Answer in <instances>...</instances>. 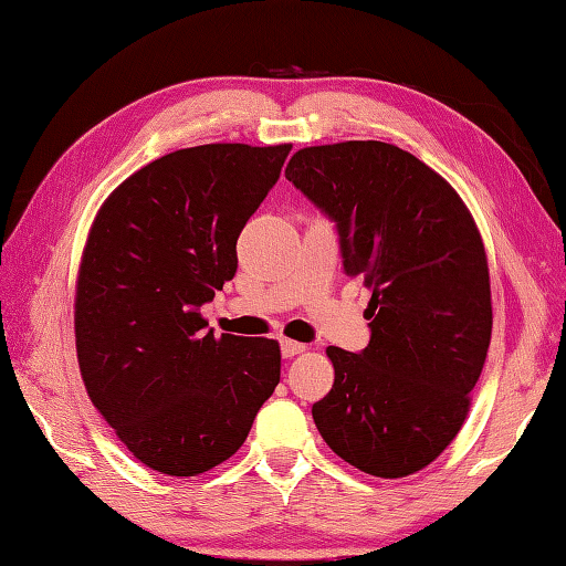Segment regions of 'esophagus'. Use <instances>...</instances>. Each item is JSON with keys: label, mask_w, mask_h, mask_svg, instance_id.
<instances>
[{"label": "esophagus", "mask_w": 566, "mask_h": 566, "mask_svg": "<svg viewBox=\"0 0 566 566\" xmlns=\"http://www.w3.org/2000/svg\"><path fill=\"white\" fill-rule=\"evenodd\" d=\"M280 348H282V356H284V358H294V356H298V353L306 350L304 343H296V340H292V338H282V340H280Z\"/></svg>", "instance_id": "34e87169"}]
</instances>
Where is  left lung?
<instances>
[{
  "label": "left lung",
  "mask_w": 566,
  "mask_h": 566,
  "mask_svg": "<svg viewBox=\"0 0 566 566\" xmlns=\"http://www.w3.org/2000/svg\"><path fill=\"white\" fill-rule=\"evenodd\" d=\"M284 176L334 220L343 270L373 290L368 346L326 350L336 378L312 407L316 429L378 479L422 471L459 434L489 353L481 232L459 193L395 144L298 149Z\"/></svg>",
  "instance_id": "obj_1"
}]
</instances>
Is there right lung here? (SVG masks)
Returning a JSON list of instances; mask_svg holds the SVG:
<instances>
[{
  "label": "right lung",
  "mask_w": 566,
  "mask_h": 566,
  "mask_svg": "<svg viewBox=\"0 0 566 566\" xmlns=\"http://www.w3.org/2000/svg\"><path fill=\"white\" fill-rule=\"evenodd\" d=\"M292 144H203L142 166L99 208L75 290L77 365L132 457L166 475L235 453L280 382V343L216 336L201 306Z\"/></svg>",
  "instance_id": "1"
}]
</instances>
